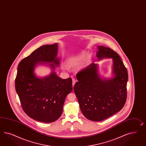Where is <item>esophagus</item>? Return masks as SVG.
<instances>
[{"instance_id": "1", "label": "esophagus", "mask_w": 146, "mask_h": 146, "mask_svg": "<svg viewBox=\"0 0 146 146\" xmlns=\"http://www.w3.org/2000/svg\"><path fill=\"white\" fill-rule=\"evenodd\" d=\"M75 82H76V80L75 79H72V85H73V87L74 86Z\"/></svg>"}]
</instances>
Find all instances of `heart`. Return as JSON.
Masks as SVG:
<instances>
[{
  "label": "heart",
  "instance_id": "b5f03b06",
  "mask_svg": "<svg viewBox=\"0 0 146 146\" xmlns=\"http://www.w3.org/2000/svg\"><path fill=\"white\" fill-rule=\"evenodd\" d=\"M84 58V56L82 55L74 56L68 59L67 63L68 64L71 66H76L79 65L80 63H81V62L83 60Z\"/></svg>",
  "mask_w": 146,
  "mask_h": 146
}]
</instances>
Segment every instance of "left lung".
Segmentation results:
<instances>
[{"label":"left lung","instance_id":"obj_1","mask_svg":"<svg viewBox=\"0 0 146 146\" xmlns=\"http://www.w3.org/2000/svg\"><path fill=\"white\" fill-rule=\"evenodd\" d=\"M97 57L112 58L111 79H103L98 72V64L91 63L76 74L78 82L74 91L83 115L92 121H102L122 109L127 97L128 74L118 54L110 48L98 46Z\"/></svg>","mask_w":146,"mask_h":146}]
</instances>
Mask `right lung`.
Returning <instances> with one entry per match:
<instances>
[{"label": "right lung", "instance_id": "add662e5", "mask_svg": "<svg viewBox=\"0 0 146 146\" xmlns=\"http://www.w3.org/2000/svg\"><path fill=\"white\" fill-rule=\"evenodd\" d=\"M57 51V43L42 46L22 59L17 67L15 89L22 109L30 117L41 122H53L60 117L65 98L73 89L71 78L61 79L54 71L59 66ZM38 62L48 64L53 70L51 74L38 78L34 73Z\"/></svg>", "mask_w": 146, "mask_h": 146}]
</instances>
